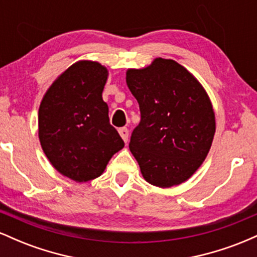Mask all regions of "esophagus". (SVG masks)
<instances>
[{
    "instance_id": "1",
    "label": "esophagus",
    "mask_w": 257,
    "mask_h": 257,
    "mask_svg": "<svg viewBox=\"0 0 257 257\" xmlns=\"http://www.w3.org/2000/svg\"><path fill=\"white\" fill-rule=\"evenodd\" d=\"M118 133H119L120 137H122L123 140H124V143H128V137H129L128 129H126V128H119Z\"/></svg>"
}]
</instances>
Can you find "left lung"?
<instances>
[{"mask_svg":"<svg viewBox=\"0 0 257 257\" xmlns=\"http://www.w3.org/2000/svg\"><path fill=\"white\" fill-rule=\"evenodd\" d=\"M126 84L140 107L129 149L143 176L158 187L186 181L205 159L215 134L205 90L184 66L162 58L146 69L128 70Z\"/></svg>","mask_w":257,"mask_h":257,"instance_id":"left-lung-1","label":"left lung"}]
</instances>
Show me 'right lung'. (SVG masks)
<instances>
[{"label":"right lung","instance_id":"obj_1","mask_svg":"<svg viewBox=\"0 0 257 257\" xmlns=\"http://www.w3.org/2000/svg\"><path fill=\"white\" fill-rule=\"evenodd\" d=\"M106 67L73 64L51 85L38 111V137L52 166L77 182L98 178L124 146L110 124L102 90Z\"/></svg>","mask_w":257,"mask_h":257}]
</instances>
